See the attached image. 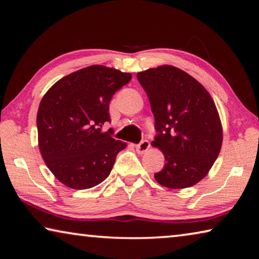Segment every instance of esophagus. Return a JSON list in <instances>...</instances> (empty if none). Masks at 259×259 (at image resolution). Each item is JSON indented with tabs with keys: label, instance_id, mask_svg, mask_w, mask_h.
I'll use <instances>...</instances> for the list:
<instances>
[{
	"label": "esophagus",
	"instance_id": "obj_1",
	"mask_svg": "<svg viewBox=\"0 0 259 259\" xmlns=\"http://www.w3.org/2000/svg\"><path fill=\"white\" fill-rule=\"evenodd\" d=\"M150 148V142L148 140H142L139 145L136 146V150L138 153H145Z\"/></svg>",
	"mask_w": 259,
	"mask_h": 259
}]
</instances>
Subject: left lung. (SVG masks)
Instances as JSON below:
<instances>
[{
    "label": "left lung",
    "mask_w": 259,
    "mask_h": 259,
    "mask_svg": "<svg viewBox=\"0 0 259 259\" xmlns=\"http://www.w3.org/2000/svg\"><path fill=\"white\" fill-rule=\"evenodd\" d=\"M149 99L157 136L151 142L164 156L155 174L161 186L188 188L206 177L223 144V128L214 102L199 82L171 65L137 74Z\"/></svg>",
    "instance_id": "left-lung-1"
}]
</instances>
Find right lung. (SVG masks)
<instances>
[{
	"instance_id": "obj_1",
	"label": "right lung",
	"mask_w": 259,
	"mask_h": 259,
	"mask_svg": "<svg viewBox=\"0 0 259 259\" xmlns=\"http://www.w3.org/2000/svg\"><path fill=\"white\" fill-rule=\"evenodd\" d=\"M103 65L75 71L54 83L42 98L36 115L38 148L58 180L73 189L92 188L106 179L126 144L103 131L109 103L131 80Z\"/></svg>"
}]
</instances>
